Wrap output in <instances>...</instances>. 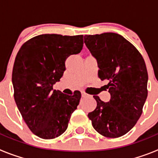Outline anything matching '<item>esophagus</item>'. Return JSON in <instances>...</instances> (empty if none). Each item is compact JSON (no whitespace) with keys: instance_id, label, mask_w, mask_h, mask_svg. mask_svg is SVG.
Returning a JSON list of instances; mask_svg holds the SVG:
<instances>
[{"instance_id":"esophagus-1","label":"esophagus","mask_w":158,"mask_h":158,"mask_svg":"<svg viewBox=\"0 0 158 158\" xmlns=\"http://www.w3.org/2000/svg\"><path fill=\"white\" fill-rule=\"evenodd\" d=\"M81 96H82V97H84V98H85V97H89V95L87 94L86 93H85V92H82Z\"/></svg>"}]
</instances>
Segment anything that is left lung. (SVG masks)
<instances>
[{
    "label": "left lung",
    "mask_w": 158,
    "mask_h": 158,
    "mask_svg": "<svg viewBox=\"0 0 158 158\" xmlns=\"http://www.w3.org/2000/svg\"><path fill=\"white\" fill-rule=\"evenodd\" d=\"M85 43L97 61L98 77L107 81V103L94 96L97 105L88 114L95 130L118 138L134 127L147 98L148 73L142 54L120 35L107 32L85 35Z\"/></svg>",
    "instance_id": "1"
}]
</instances>
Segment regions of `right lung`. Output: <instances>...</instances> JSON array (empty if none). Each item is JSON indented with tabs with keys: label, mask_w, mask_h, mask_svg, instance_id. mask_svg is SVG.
I'll list each match as a JSON object with an SVG mask.
<instances>
[{
	"label": "right lung",
	"mask_w": 158,
	"mask_h": 158,
	"mask_svg": "<svg viewBox=\"0 0 158 158\" xmlns=\"http://www.w3.org/2000/svg\"><path fill=\"white\" fill-rule=\"evenodd\" d=\"M83 44V35H40L23 43L16 54L12 77L14 98L29 129L41 139L62 135L79 104L80 92L68 96L53 85L63 75L66 58L79 54Z\"/></svg>",
	"instance_id": "add662e5"
}]
</instances>
